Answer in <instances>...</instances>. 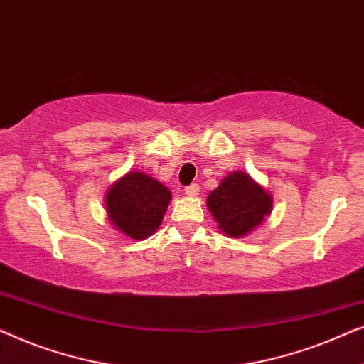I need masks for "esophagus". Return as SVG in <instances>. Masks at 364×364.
Instances as JSON below:
<instances>
[{
  "mask_svg": "<svg viewBox=\"0 0 364 364\" xmlns=\"http://www.w3.org/2000/svg\"><path fill=\"white\" fill-rule=\"evenodd\" d=\"M186 196L187 197H197L198 196V186L197 183H192V186H188V187H186Z\"/></svg>",
  "mask_w": 364,
  "mask_h": 364,
  "instance_id": "esophagus-1",
  "label": "esophagus"
}]
</instances>
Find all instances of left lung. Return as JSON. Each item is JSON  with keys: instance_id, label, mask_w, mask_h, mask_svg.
<instances>
[{"instance_id": "left-lung-1", "label": "left lung", "mask_w": 364, "mask_h": 364, "mask_svg": "<svg viewBox=\"0 0 364 364\" xmlns=\"http://www.w3.org/2000/svg\"><path fill=\"white\" fill-rule=\"evenodd\" d=\"M207 208L218 230L230 238H242L270 217L273 197L250 173L235 171L208 193Z\"/></svg>"}]
</instances>
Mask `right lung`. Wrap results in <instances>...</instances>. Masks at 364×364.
I'll return each mask as SVG.
<instances>
[{
	"label": "right lung",
	"instance_id": "1",
	"mask_svg": "<svg viewBox=\"0 0 364 364\" xmlns=\"http://www.w3.org/2000/svg\"><path fill=\"white\" fill-rule=\"evenodd\" d=\"M172 193L149 173L131 171L117 178L104 197L107 220L122 235L146 240L161 227Z\"/></svg>",
	"mask_w": 364,
	"mask_h": 364
}]
</instances>
